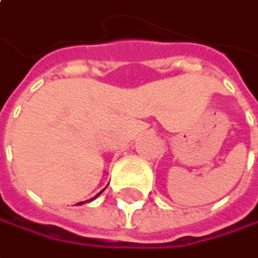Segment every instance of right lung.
<instances>
[{"label": "right lung", "instance_id": "1", "mask_svg": "<svg viewBox=\"0 0 258 258\" xmlns=\"http://www.w3.org/2000/svg\"><path fill=\"white\" fill-rule=\"evenodd\" d=\"M100 193H101V191H100ZM100 193H98V195H100ZM98 195H97V196H98ZM97 196H96V198H97ZM96 198H94V199H96ZM91 200H93V199H91ZM81 203H83V202H81ZM81 203H78V205H81Z\"/></svg>", "mask_w": 258, "mask_h": 258}]
</instances>
